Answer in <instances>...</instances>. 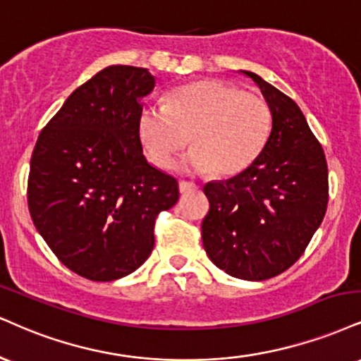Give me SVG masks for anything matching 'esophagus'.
<instances>
[{"mask_svg":"<svg viewBox=\"0 0 361 361\" xmlns=\"http://www.w3.org/2000/svg\"><path fill=\"white\" fill-rule=\"evenodd\" d=\"M198 186L193 183V181H185V180H181L180 181V192L181 193H186V192H192V190H197Z\"/></svg>","mask_w":361,"mask_h":361,"instance_id":"34e87169","label":"esophagus"}]
</instances>
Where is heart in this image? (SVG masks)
Wrapping results in <instances>:
<instances>
[{
	"label": "heart",
	"instance_id": "b5f03b06",
	"mask_svg": "<svg viewBox=\"0 0 361 361\" xmlns=\"http://www.w3.org/2000/svg\"><path fill=\"white\" fill-rule=\"evenodd\" d=\"M272 116L259 95L222 80L176 87L164 106H145L137 134L154 166L166 169L188 142L186 166L233 176L250 166L267 145Z\"/></svg>",
	"mask_w": 361,
	"mask_h": 361
}]
</instances>
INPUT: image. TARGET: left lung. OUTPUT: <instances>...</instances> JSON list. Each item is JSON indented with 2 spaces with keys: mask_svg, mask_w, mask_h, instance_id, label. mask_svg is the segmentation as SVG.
I'll return each instance as SVG.
<instances>
[{
  "mask_svg": "<svg viewBox=\"0 0 361 361\" xmlns=\"http://www.w3.org/2000/svg\"><path fill=\"white\" fill-rule=\"evenodd\" d=\"M272 114L259 158L237 176L207 183L210 210L202 222L207 255L245 281L279 276L305 254L328 205V164L319 141L293 99L257 73Z\"/></svg>",
  "mask_w": 361,
  "mask_h": 361,
  "instance_id": "8db88e82",
  "label": "left lung"
}]
</instances>
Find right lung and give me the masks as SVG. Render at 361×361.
Wrapping results in <instances>:
<instances>
[{"instance_id":"obj_1","label":"right lung","mask_w":361,"mask_h":361,"mask_svg":"<svg viewBox=\"0 0 361 361\" xmlns=\"http://www.w3.org/2000/svg\"><path fill=\"white\" fill-rule=\"evenodd\" d=\"M146 68L111 65L71 94L42 129L28 208L56 259L85 279L131 274L154 247V222L180 197L176 178L146 161L137 134Z\"/></svg>"}]
</instances>
